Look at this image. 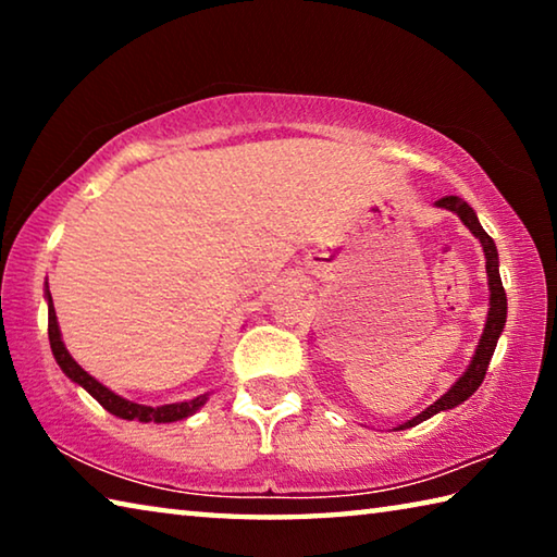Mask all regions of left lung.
Masks as SVG:
<instances>
[{
	"label": "left lung",
	"instance_id": "1",
	"mask_svg": "<svg viewBox=\"0 0 557 557\" xmlns=\"http://www.w3.org/2000/svg\"><path fill=\"white\" fill-rule=\"evenodd\" d=\"M437 206L447 211H455L461 223L467 225V228L476 235L479 240H482V248H484V256H486V272H488V289H492V301H488V317H486V326H484V334L479 338V346H476V354L471 358L467 373L461 375V379L451 385V388L442 395L437 403H432L428 410H422L418 418H412L400 425V430L405 428H414L420 425L422 420L432 418V414H437L440 410H449V408H457L459 403H465L469 395H474V391L482 385L486 369H488V361H492L494 356V348L498 336L504 332V324H506V292L502 285V275H498V252H496V245L492 240V235H488L482 223H479L476 213L469 209V203L459 201L457 196H445V199H440Z\"/></svg>",
	"mask_w": 557,
	"mask_h": 557
}]
</instances>
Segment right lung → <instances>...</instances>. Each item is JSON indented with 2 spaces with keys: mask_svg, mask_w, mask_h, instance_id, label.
Listing matches in <instances>:
<instances>
[{
  "mask_svg": "<svg viewBox=\"0 0 557 557\" xmlns=\"http://www.w3.org/2000/svg\"><path fill=\"white\" fill-rule=\"evenodd\" d=\"M46 297H49V342H51V351L55 356V361H59L61 371L69 375L73 383H78L86 388L92 398H96L102 408L108 412L117 414L122 420H139V422H174V420H184L188 414L196 412L206 403V395H199V398L194 400H186V403H172V405H159V408H152V405H139V403H132L120 398L112 391H108L106 385L98 383L92 379L90 373H86L81 369L78 363L73 361L71 354L65 351V346L61 342V332H59V322H55V309H53V299H51V292H46Z\"/></svg>",
  "mask_w": 557,
  "mask_h": 557,
  "instance_id": "right-lung-1",
  "label": "right lung"
}]
</instances>
